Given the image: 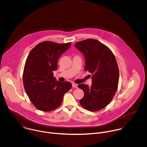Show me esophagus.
Wrapping results in <instances>:
<instances>
[{
    "label": "esophagus",
    "instance_id": "1",
    "mask_svg": "<svg viewBox=\"0 0 147 147\" xmlns=\"http://www.w3.org/2000/svg\"><path fill=\"white\" fill-rule=\"evenodd\" d=\"M72 86L74 88H78V84H75V83H72Z\"/></svg>",
    "mask_w": 147,
    "mask_h": 147
}]
</instances>
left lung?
I'll return each instance as SVG.
<instances>
[{
  "label": "left lung",
  "instance_id": "obj_1",
  "mask_svg": "<svg viewBox=\"0 0 147 147\" xmlns=\"http://www.w3.org/2000/svg\"><path fill=\"white\" fill-rule=\"evenodd\" d=\"M85 58L84 70L92 74V84L78 85L84 92L80 104L85 109L97 111L109 105L118 88L119 68L111 50L94 39H86L75 44Z\"/></svg>",
  "mask_w": 147,
  "mask_h": 147
}]
</instances>
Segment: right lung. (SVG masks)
<instances>
[{"label": "right lung", "mask_w": 147, "mask_h": 147, "mask_svg": "<svg viewBox=\"0 0 147 147\" xmlns=\"http://www.w3.org/2000/svg\"><path fill=\"white\" fill-rule=\"evenodd\" d=\"M71 43H58L43 41L29 53L23 71L25 92L34 106L39 110L50 111L61 105L64 94L72 84L59 82L54 77L59 57L71 46Z\"/></svg>", "instance_id": "add662e5"}]
</instances>
